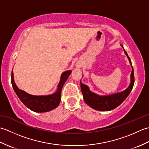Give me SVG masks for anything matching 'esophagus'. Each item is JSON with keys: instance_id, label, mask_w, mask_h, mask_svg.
Wrapping results in <instances>:
<instances>
[{"instance_id": "34e87169", "label": "esophagus", "mask_w": 149, "mask_h": 149, "mask_svg": "<svg viewBox=\"0 0 149 149\" xmlns=\"http://www.w3.org/2000/svg\"><path fill=\"white\" fill-rule=\"evenodd\" d=\"M78 66H79V65H78Z\"/></svg>"}]
</instances>
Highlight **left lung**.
I'll return each instance as SVG.
<instances>
[{"mask_svg":"<svg viewBox=\"0 0 149 149\" xmlns=\"http://www.w3.org/2000/svg\"><path fill=\"white\" fill-rule=\"evenodd\" d=\"M123 47V46L122 45ZM124 52L127 56V58L129 61V63L132 66V72L131 74V83L129 87L124 91L122 92H119L115 93L110 95H104L100 96L95 93H93L89 89V87L86 86V84H84L81 83V88L82 93H83V99L88 106L92 107L93 109L101 111H107L115 109L116 107L120 106L125 99L128 97L129 93L133 88L134 83V70L133 67L132 66L131 61L128 54L126 52L125 50L123 49Z\"/></svg>","mask_w":149,"mask_h":149,"instance_id":"obj_1","label":"left lung"}]
</instances>
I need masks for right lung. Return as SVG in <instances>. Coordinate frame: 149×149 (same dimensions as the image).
Segmentation results:
<instances>
[{
    "label": "right lung",
    "mask_w": 149,
    "mask_h": 149,
    "mask_svg": "<svg viewBox=\"0 0 149 149\" xmlns=\"http://www.w3.org/2000/svg\"><path fill=\"white\" fill-rule=\"evenodd\" d=\"M72 70L64 72L61 75V79L58 85V89L54 93L49 95L36 96L30 95L20 90L14 81L13 72H11V84L13 90L19 99L25 106L34 112L44 113L50 111L59 106L61 101V90Z\"/></svg>",
    "instance_id": "right-lung-1"
}]
</instances>
